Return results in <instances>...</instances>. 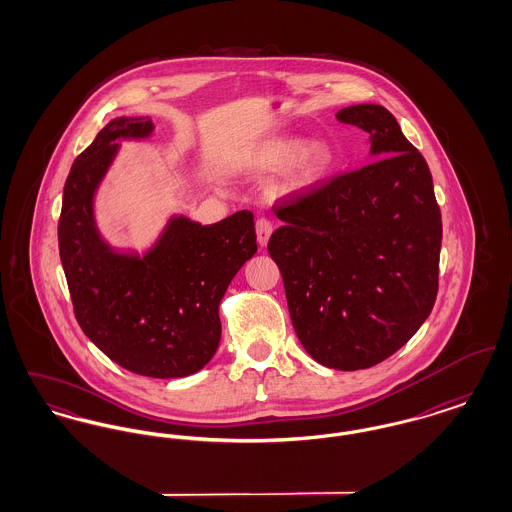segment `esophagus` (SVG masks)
Wrapping results in <instances>:
<instances>
[{"mask_svg":"<svg viewBox=\"0 0 512 512\" xmlns=\"http://www.w3.org/2000/svg\"><path fill=\"white\" fill-rule=\"evenodd\" d=\"M255 228H257V240H259V244L267 245L268 238H270V234H272V230H274L270 219H267V217H259L257 222H255Z\"/></svg>","mask_w":512,"mask_h":512,"instance_id":"obj_1","label":"esophagus"}]
</instances>
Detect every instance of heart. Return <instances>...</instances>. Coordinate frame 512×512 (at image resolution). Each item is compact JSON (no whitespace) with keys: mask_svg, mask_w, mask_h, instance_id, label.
I'll return each mask as SVG.
<instances>
[{"mask_svg":"<svg viewBox=\"0 0 512 512\" xmlns=\"http://www.w3.org/2000/svg\"><path fill=\"white\" fill-rule=\"evenodd\" d=\"M293 158L296 161L293 162L292 176H290L292 186H305L317 180L318 176H322L332 165L330 149L318 142L303 147L301 151H299V144L295 142H278L268 146L265 153L261 155L263 165L272 169L286 167L288 163H292Z\"/></svg>","mask_w":512,"mask_h":512,"instance_id":"obj_1","label":"heart"}]
</instances>
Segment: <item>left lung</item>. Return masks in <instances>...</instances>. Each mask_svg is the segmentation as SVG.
<instances>
[{"label": "left lung", "mask_w": 512, "mask_h": 512, "mask_svg": "<svg viewBox=\"0 0 512 512\" xmlns=\"http://www.w3.org/2000/svg\"><path fill=\"white\" fill-rule=\"evenodd\" d=\"M336 117L370 134L376 161L278 197L284 226L268 253L305 351L328 368L359 370L386 361L432 313L441 211L422 153L386 107L353 105Z\"/></svg>", "instance_id": "1"}]
</instances>
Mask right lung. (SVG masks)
Returning a JSON list of instances; mask_svg holds the SVG:
<instances>
[{
  "label": "right lung",
  "mask_w": 512,
  "mask_h": 512,
  "mask_svg": "<svg viewBox=\"0 0 512 512\" xmlns=\"http://www.w3.org/2000/svg\"><path fill=\"white\" fill-rule=\"evenodd\" d=\"M153 130L147 117L109 122L73 163L63 190L59 255L74 317L122 368L149 378H184L207 365L220 341L219 303L257 251L251 211L201 226L174 219L142 261L99 240L92 197L117 153V138Z\"/></svg>",
  "instance_id": "add662e5"
}]
</instances>
